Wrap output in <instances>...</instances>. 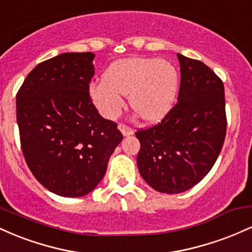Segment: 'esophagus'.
<instances>
[{
    "label": "esophagus",
    "mask_w": 252,
    "mask_h": 252,
    "mask_svg": "<svg viewBox=\"0 0 252 252\" xmlns=\"http://www.w3.org/2000/svg\"><path fill=\"white\" fill-rule=\"evenodd\" d=\"M118 129L121 130V132H122L124 136H130V135L134 134V130H132L131 128H129V126H126V124H122V123L118 124Z\"/></svg>",
    "instance_id": "esophagus-1"
}]
</instances>
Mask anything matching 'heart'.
I'll return each mask as SVG.
<instances>
[{
  "label": "heart",
  "instance_id": "b5f03b06",
  "mask_svg": "<svg viewBox=\"0 0 252 252\" xmlns=\"http://www.w3.org/2000/svg\"><path fill=\"white\" fill-rule=\"evenodd\" d=\"M179 72L174 63L156 58H128L109 66L102 82L90 86L98 111L106 118L118 116L129 96L131 109L146 122H158L174 105Z\"/></svg>",
  "mask_w": 252,
  "mask_h": 252
}]
</instances>
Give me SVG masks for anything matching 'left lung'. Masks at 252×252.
Returning <instances> with one entry per match:
<instances>
[{"label":"left lung","instance_id":"obj_1","mask_svg":"<svg viewBox=\"0 0 252 252\" xmlns=\"http://www.w3.org/2000/svg\"><path fill=\"white\" fill-rule=\"evenodd\" d=\"M178 103L158 124L138 130V172L152 189L175 194L192 189L218 158L226 134L224 84L209 66L178 53Z\"/></svg>","mask_w":252,"mask_h":252}]
</instances>
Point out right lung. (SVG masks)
<instances>
[{"label":"right lung","instance_id":"right-lung-1","mask_svg":"<svg viewBox=\"0 0 252 252\" xmlns=\"http://www.w3.org/2000/svg\"><path fill=\"white\" fill-rule=\"evenodd\" d=\"M94 58L91 52L63 53L37 63L16 94L26 162L45 189L68 198L96 189L123 140L90 98Z\"/></svg>","mask_w":252,"mask_h":252}]
</instances>
